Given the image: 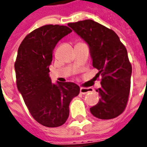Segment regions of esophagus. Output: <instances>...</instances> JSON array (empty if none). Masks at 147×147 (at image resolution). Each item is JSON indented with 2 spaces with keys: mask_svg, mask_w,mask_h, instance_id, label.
Instances as JSON below:
<instances>
[{
  "mask_svg": "<svg viewBox=\"0 0 147 147\" xmlns=\"http://www.w3.org/2000/svg\"><path fill=\"white\" fill-rule=\"evenodd\" d=\"M91 88H85V87H81L80 88V93L82 94H86V93H90L91 92Z\"/></svg>",
  "mask_w": 147,
  "mask_h": 147,
  "instance_id": "obj_1",
  "label": "esophagus"
}]
</instances>
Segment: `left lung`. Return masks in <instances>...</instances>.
Masks as SVG:
<instances>
[{"mask_svg": "<svg viewBox=\"0 0 147 147\" xmlns=\"http://www.w3.org/2000/svg\"><path fill=\"white\" fill-rule=\"evenodd\" d=\"M68 26L87 43L93 66L102 76L101 87L96 90L100 99L90 108L100 119H111L123 112L129 99L131 65L125 47L113 30L90 19Z\"/></svg>", "mask_w": 147, "mask_h": 147, "instance_id": "obj_1", "label": "left lung"}]
</instances>
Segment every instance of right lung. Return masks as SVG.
I'll list each match as a JSON object with an SVG mask.
<instances>
[{
    "label": "right lung",
    "mask_w": 147,
    "mask_h": 147,
    "mask_svg": "<svg viewBox=\"0 0 147 147\" xmlns=\"http://www.w3.org/2000/svg\"><path fill=\"white\" fill-rule=\"evenodd\" d=\"M71 32L65 26H43L27 35L18 47L15 63L18 90L33 118L46 127L65 123L70 102L80 90L74 82L54 84L49 76L54 47Z\"/></svg>",
    "instance_id": "add662e5"
}]
</instances>
